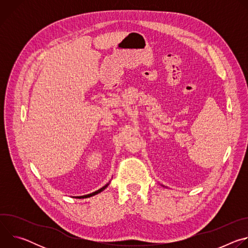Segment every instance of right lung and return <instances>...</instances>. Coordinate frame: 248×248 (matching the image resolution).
<instances>
[{
	"mask_svg": "<svg viewBox=\"0 0 248 248\" xmlns=\"http://www.w3.org/2000/svg\"><path fill=\"white\" fill-rule=\"evenodd\" d=\"M109 186V184H107L105 186H103L102 188H100V189H98V190H96V191H94V192H92V193H90V194H86V195H82V196H77L76 198H88V197H91V196H94V195H96V194H98V193H100L101 191H103L106 187H107Z\"/></svg>",
	"mask_w": 248,
	"mask_h": 248,
	"instance_id": "add662e5",
	"label": "right lung"
}]
</instances>
